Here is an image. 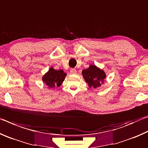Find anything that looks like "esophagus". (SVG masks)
Wrapping results in <instances>:
<instances>
[{"label":"esophagus","instance_id":"esophagus-1","mask_svg":"<svg viewBox=\"0 0 148 148\" xmlns=\"http://www.w3.org/2000/svg\"><path fill=\"white\" fill-rule=\"evenodd\" d=\"M70 72H71V73L72 74H76L77 73L76 70L75 69H71V71H70Z\"/></svg>","mask_w":148,"mask_h":148}]
</instances>
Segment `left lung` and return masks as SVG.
<instances>
[{"label": "left lung", "instance_id": "left-lung-1", "mask_svg": "<svg viewBox=\"0 0 148 148\" xmlns=\"http://www.w3.org/2000/svg\"><path fill=\"white\" fill-rule=\"evenodd\" d=\"M83 77L88 84V86L93 88H97L101 86L104 83V80L106 77V73L103 70L94 64L89 65V68L82 71Z\"/></svg>", "mask_w": 148, "mask_h": 148}]
</instances>
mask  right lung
I'll return each mask as SVG.
<instances>
[{"label": "right lung", "instance_id": "1", "mask_svg": "<svg viewBox=\"0 0 148 148\" xmlns=\"http://www.w3.org/2000/svg\"><path fill=\"white\" fill-rule=\"evenodd\" d=\"M66 74L62 70H56L51 67L46 74L42 76V81L46 84L49 89L59 87L65 79Z\"/></svg>", "mask_w": 148, "mask_h": 148}]
</instances>
